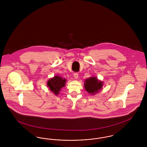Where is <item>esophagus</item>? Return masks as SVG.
I'll use <instances>...</instances> for the list:
<instances>
[{
    "instance_id": "esophagus-1",
    "label": "esophagus",
    "mask_w": 147,
    "mask_h": 147,
    "mask_svg": "<svg viewBox=\"0 0 147 147\" xmlns=\"http://www.w3.org/2000/svg\"><path fill=\"white\" fill-rule=\"evenodd\" d=\"M79 74H78V73H74V77L75 78V79H77L78 78V76Z\"/></svg>"
}]
</instances>
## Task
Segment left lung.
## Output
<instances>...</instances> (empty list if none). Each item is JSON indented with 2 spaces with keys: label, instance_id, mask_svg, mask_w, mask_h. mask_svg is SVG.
Listing matches in <instances>:
<instances>
[{
  "label": "left lung",
  "instance_id": "8db88e82",
  "mask_svg": "<svg viewBox=\"0 0 147 147\" xmlns=\"http://www.w3.org/2000/svg\"><path fill=\"white\" fill-rule=\"evenodd\" d=\"M104 83L98 80V77H91L86 79L84 82L85 90L90 95H94L102 89Z\"/></svg>",
  "mask_w": 147,
  "mask_h": 147
}]
</instances>
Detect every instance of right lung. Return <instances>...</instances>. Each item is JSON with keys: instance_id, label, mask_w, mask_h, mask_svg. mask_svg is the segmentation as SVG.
<instances>
[{"instance_id": "obj_1", "label": "right lung", "mask_w": 147, "mask_h": 147, "mask_svg": "<svg viewBox=\"0 0 147 147\" xmlns=\"http://www.w3.org/2000/svg\"><path fill=\"white\" fill-rule=\"evenodd\" d=\"M67 80L61 76H56L51 78L47 81V85L49 88V90L55 95L57 96L61 89L65 85Z\"/></svg>"}]
</instances>
